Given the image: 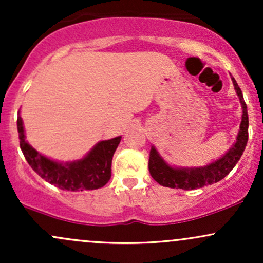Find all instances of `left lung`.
<instances>
[{
  "label": "left lung",
  "instance_id": "obj_1",
  "mask_svg": "<svg viewBox=\"0 0 263 263\" xmlns=\"http://www.w3.org/2000/svg\"><path fill=\"white\" fill-rule=\"evenodd\" d=\"M232 81H234L235 90H236L241 105H242V121L240 125L236 143L222 158L200 168L171 167L159 157L155 147H152L149 152L148 170L151 176L157 183L163 186H168V188H179L184 190L203 188V186L210 185V184L224 179L232 171V168L236 165L246 148L247 140H249V115H247L246 102L243 101L242 91L234 78H232Z\"/></svg>",
  "mask_w": 263,
  "mask_h": 263
}]
</instances>
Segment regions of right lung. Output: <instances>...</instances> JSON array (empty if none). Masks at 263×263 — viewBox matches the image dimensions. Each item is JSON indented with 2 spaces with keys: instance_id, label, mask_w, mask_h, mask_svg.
<instances>
[{
  "instance_id": "add662e5",
  "label": "right lung",
  "mask_w": 263,
  "mask_h": 263,
  "mask_svg": "<svg viewBox=\"0 0 263 263\" xmlns=\"http://www.w3.org/2000/svg\"><path fill=\"white\" fill-rule=\"evenodd\" d=\"M17 129L20 146L26 161L39 177L57 188L71 192L92 190L101 188L110 180L112 157L121 141V136L99 142L80 161L63 164L39 155L27 143L21 116L17 119Z\"/></svg>"
}]
</instances>
